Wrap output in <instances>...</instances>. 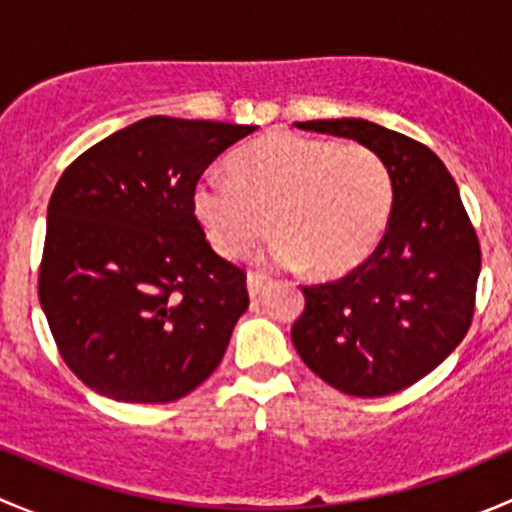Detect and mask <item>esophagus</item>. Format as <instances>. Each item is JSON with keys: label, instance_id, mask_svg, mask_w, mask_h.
<instances>
[{"label": "esophagus", "instance_id": "34e87169", "mask_svg": "<svg viewBox=\"0 0 512 512\" xmlns=\"http://www.w3.org/2000/svg\"><path fill=\"white\" fill-rule=\"evenodd\" d=\"M265 285L267 275H262V272H250V275H247V292H250V297H260Z\"/></svg>", "mask_w": 512, "mask_h": 512}]
</instances>
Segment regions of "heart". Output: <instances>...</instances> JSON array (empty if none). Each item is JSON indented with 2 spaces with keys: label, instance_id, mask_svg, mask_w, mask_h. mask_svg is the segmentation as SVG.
I'll use <instances>...</instances> for the list:
<instances>
[{
  "label": "heart",
  "instance_id": "heart-1",
  "mask_svg": "<svg viewBox=\"0 0 512 512\" xmlns=\"http://www.w3.org/2000/svg\"><path fill=\"white\" fill-rule=\"evenodd\" d=\"M232 170L235 178L203 175L193 193L195 218L227 260L247 255L272 227L275 265L337 277L359 267L389 225L391 173L364 146L270 133L240 151Z\"/></svg>",
  "mask_w": 512,
  "mask_h": 512
}]
</instances>
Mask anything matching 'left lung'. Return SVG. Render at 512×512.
Instances as JSON below:
<instances>
[{
    "label": "left lung",
    "mask_w": 512,
    "mask_h": 512,
    "mask_svg": "<svg viewBox=\"0 0 512 512\" xmlns=\"http://www.w3.org/2000/svg\"><path fill=\"white\" fill-rule=\"evenodd\" d=\"M349 138L386 163L389 230L374 255L327 285L302 287L292 344L304 364L349 396H389L431 374L466 337L480 275L476 230L456 180L426 146L364 118L297 123Z\"/></svg>",
    "instance_id": "1"
}]
</instances>
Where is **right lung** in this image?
<instances>
[{
  "mask_svg": "<svg viewBox=\"0 0 512 512\" xmlns=\"http://www.w3.org/2000/svg\"><path fill=\"white\" fill-rule=\"evenodd\" d=\"M257 126L151 116L81 153L46 215L39 302L69 369L96 394L168 404L223 361L245 272L205 240L193 193Z\"/></svg>",
  "mask_w": 512,
  "mask_h": 512,
  "instance_id": "right-lung-1",
  "label": "right lung"
}]
</instances>
